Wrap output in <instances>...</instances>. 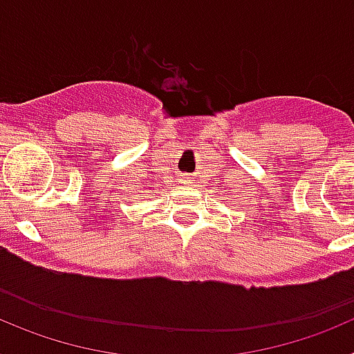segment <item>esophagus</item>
Instances as JSON below:
<instances>
[{"label":"esophagus","mask_w":354,"mask_h":354,"mask_svg":"<svg viewBox=\"0 0 354 354\" xmlns=\"http://www.w3.org/2000/svg\"><path fill=\"white\" fill-rule=\"evenodd\" d=\"M183 183L189 184V183H192V177H183Z\"/></svg>","instance_id":"34e87169"}]
</instances>
